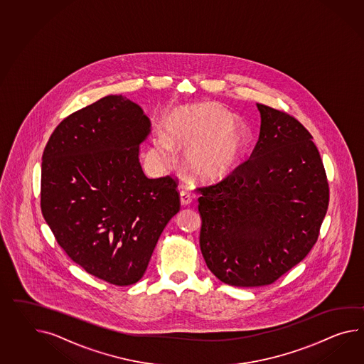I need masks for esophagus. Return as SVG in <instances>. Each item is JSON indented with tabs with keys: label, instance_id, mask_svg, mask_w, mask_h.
Listing matches in <instances>:
<instances>
[{
	"label": "esophagus",
	"instance_id": "34e87169",
	"mask_svg": "<svg viewBox=\"0 0 364 364\" xmlns=\"http://www.w3.org/2000/svg\"><path fill=\"white\" fill-rule=\"evenodd\" d=\"M180 203L183 206H186V205L191 204L192 203V195L186 191V189H183L181 192H180Z\"/></svg>",
	"mask_w": 364,
	"mask_h": 364
}]
</instances>
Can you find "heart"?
<instances>
[{
    "mask_svg": "<svg viewBox=\"0 0 364 364\" xmlns=\"http://www.w3.org/2000/svg\"><path fill=\"white\" fill-rule=\"evenodd\" d=\"M166 138L178 149L188 147L184 163L200 178H221L234 168L247 146V130L235 114L215 104L181 107L169 114L164 124ZM164 138L154 142V158L168 159Z\"/></svg>",
    "mask_w": 364,
    "mask_h": 364,
    "instance_id": "obj_1",
    "label": "heart"
}]
</instances>
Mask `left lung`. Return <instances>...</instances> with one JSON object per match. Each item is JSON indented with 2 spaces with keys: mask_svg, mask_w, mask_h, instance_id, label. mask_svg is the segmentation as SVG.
Instances as JSON below:
<instances>
[{
  "mask_svg": "<svg viewBox=\"0 0 364 364\" xmlns=\"http://www.w3.org/2000/svg\"><path fill=\"white\" fill-rule=\"evenodd\" d=\"M257 107L260 133L250 159L197 188L205 263L234 287L272 284L300 263L328 212V178L311 133L287 113Z\"/></svg>",
  "mask_w": 364,
  "mask_h": 364,
  "instance_id": "left-lung-1",
  "label": "left lung"
}]
</instances>
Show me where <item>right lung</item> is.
Listing matches in <instances>:
<instances>
[{
  "label": "right lung",
  "instance_id": "add662e5",
  "mask_svg": "<svg viewBox=\"0 0 364 364\" xmlns=\"http://www.w3.org/2000/svg\"><path fill=\"white\" fill-rule=\"evenodd\" d=\"M151 133L142 107L107 96L63 119L42 156L41 208L60 247L114 285L142 279L169 220L176 180L149 178L139 146Z\"/></svg>",
  "mask_w": 364,
  "mask_h": 364
}]
</instances>
